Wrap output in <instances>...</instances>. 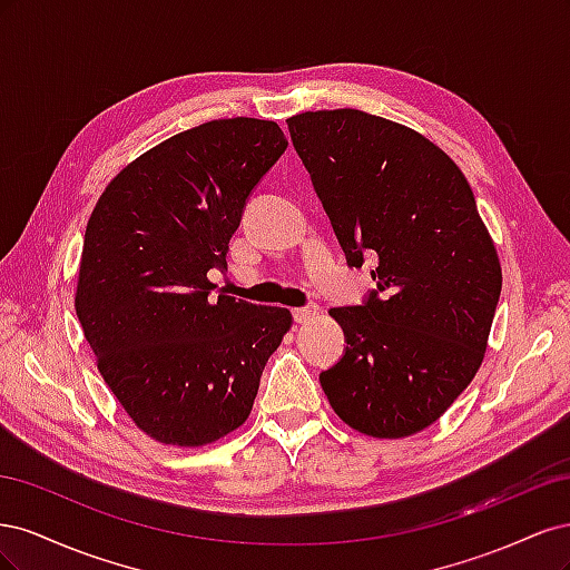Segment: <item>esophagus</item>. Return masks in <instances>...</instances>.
I'll return each mask as SVG.
<instances>
[{
    "instance_id": "1",
    "label": "esophagus",
    "mask_w": 570,
    "mask_h": 570,
    "mask_svg": "<svg viewBox=\"0 0 570 570\" xmlns=\"http://www.w3.org/2000/svg\"><path fill=\"white\" fill-rule=\"evenodd\" d=\"M314 316H318V306L316 304L292 308V318H295V323H306L308 318H314Z\"/></svg>"
}]
</instances>
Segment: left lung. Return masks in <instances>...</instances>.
Listing matches in <instances>:
<instances>
[{"label": "left lung", "mask_w": 570, "mask_h": 570, "mask_svg": "<svg viewBox=\"0 0 570 570\" xmlns=\"http://www.w3.org/2000/svg\"><path fill=\"white\" fill-rule=\"evenodd\" d=\"M287 128L347 266L377 264L364 302L331 308L347 347L323 392L358 433H419L473 381L502 292L473 189L440 147L381 116L304 111Z\"/></svg>", "instance_id": "1"}]
</instances>
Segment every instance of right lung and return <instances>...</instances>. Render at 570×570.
Here are the masks:
<instances>
[{"label": "right lung", "instance_id": "1", "mask_svg": "<svg viewBox=\"0 0 570 570\" xmlns=\"http://www.w3.org/2000/svg\"><path fill=\"white\" fill-rule=\"evenodd\" d=\"M278 124L218 118L126 166L88 220L76 314L135 425L202 446L249 416L268 356L289 331L281 306L212 299L254 187L283 157Z\"/></svg>", "mask_w": 570, "mask_h": 570}]
</instances>
